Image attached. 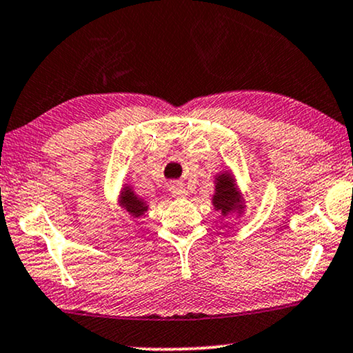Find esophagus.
I'll return each instance as SVG.
<instances>
[{"mask_svg": "<svg viewBox=\"0 0 353 353\" xmlns=\"http://www.w3.org/2000/svg\"><path fill=\"white\" fill-rule=\"evenodd\" d=\"M171 194L172 196H177V199H185L187 196V190L184 184H181V182H174V184H171Z\"/></svg>", "mask_w": 353, "mask_h": 353, "instance_id": "34e87169", "label": "esophagus"}]
</instances>
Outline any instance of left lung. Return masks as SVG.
I'll return each instance as SVG.
<instances>
[{
    "instance_id": "obj_1",
    "label": "left lung",
    "mask_w": 353,
    "mask_h": 353,
    "mask_svg": "<svg viewBox=\"0 0 353 353\" xmlns=\"http://www.w3.org/2000/svg\"><path fill=\"white\" fill-rule=\"evenodd\" d=\"M213 206L216 211H221L223 216L237 214L241 216L245 210V200L237 189L236 179L232 172L224 171L214 176V194H213Z\"/></svg>"
}]
</instances>
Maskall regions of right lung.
I'll return each mask as SVG.
<instances>
[{"instance_id":"obj_1","label":"right lung","mask_w":353,"mask_h":353,"mask_svg":"<svg viewBox=\"0 0 353 353\" xmlns=\"http://www.w3.org/2000/svg\"><path fill=\"white\" fill-rule=\"evenodd\" d=\"M119 206L122 210L128 211L132 218H140V216H143L145 211L148 210L147 201H145L143 199H140L139 195H135L132 187L130 185H124L121 189Z\"/></svg>"}]
</instances>
